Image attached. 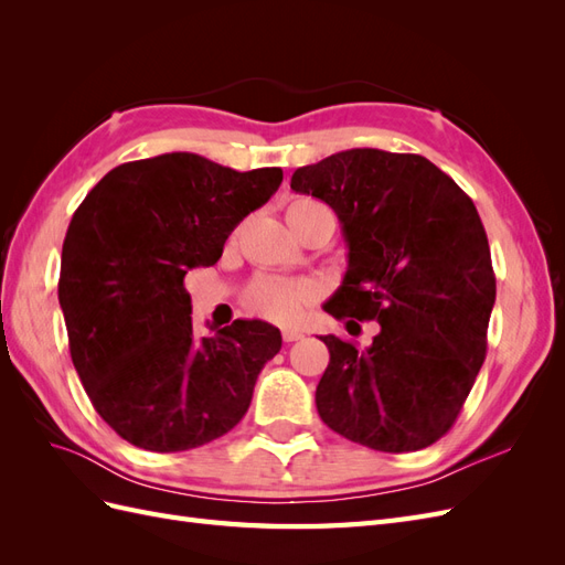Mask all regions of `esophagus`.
Wrapping results in <instances>:
<instances>
[{
    "label": "esophagus",
    "mask_w": 565,
    "mask_h": 565,
    "mask_svg": "<svg viewBox=\"0 0 565 565\" xmlns=\"http://www.w3.org/2000/svg\"><path fill=\"white\" fill-rule=\"evenodd\" d=\"M303 337V332L299 330H282V339L287 341V344H292V341H299Z\"/></svg>",
    "instance_id": "esophagus-1"
}]
</instances>
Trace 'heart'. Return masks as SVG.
Segmentation results:
<instances>
[{"instance_id":"heart-1","label":"heart","mask_w":565,"mask_h":565,"mask_svg":"<svg viewBox=\"0 0 565 565\" xmlns=\"http://www.w3.org/2000/svg\"><path fill=\"white\" fill-rule=\"evenodd\" d=\"M316 212L332 214L322 202L311 198H295L287 204V218H297ZM320 297V287L313 280H278V278H262L249 289L245 303L256 316H264L276 322H295L301 313Z\"/></svg>"}]
</instances>
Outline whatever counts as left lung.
<instances>
[{
  "label": "left lung",
  "instance_id": "left-lung-1",
  "mask_svg": "<svg viewBox=\"0 0 565 565\" xmlns=\"http://www.w3.org/2000/svg\"><path fill=\"white\" fill-rule=\"evenodd\" d=\"M289 188L328 202L349 247L347 276L322 309L380 322L367 349L320 337L330 349L320 419L380 452L429 448L486 361L494 273L471 198L426 158L377 148L299 167Z\"/></svg>",
  "mask_w": 565,
  "mask_h": 565
}]
</instances>
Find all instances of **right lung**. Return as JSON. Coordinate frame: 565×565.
<instances>
[{
  "label": "right lung",
  "instance_id": "obj_1",
  "mask_svg": "<svg viewBox=\"0 0 565 565\" xmlns=\"http://www.w3.org/2000/svg\"><path fill=\"white\" fill-rule=\"evenodd\" d=\"M280 183V167L235 172L164 152L110 169L73 214L58 280L73 365L96 413L131 446L200 448L245 417L280 330L233 320L198 337L183 278L214 266Z\"/></svg>",
  "mask_w": 565,
  "mask_h": 565
}]
</instances>
